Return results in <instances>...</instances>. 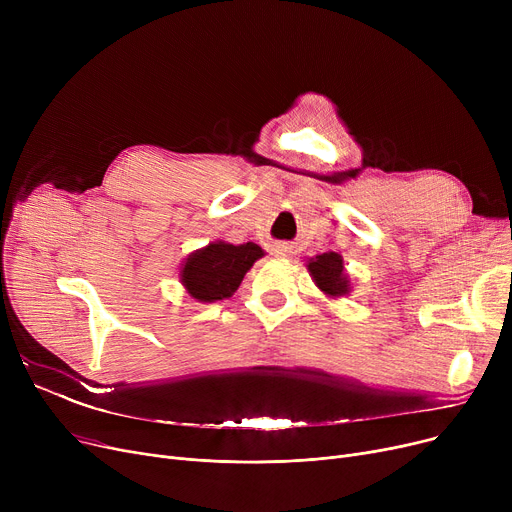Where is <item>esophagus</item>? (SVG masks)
Listing matches in <instances>:
<instances>
[{"mask_svg": "<svg viewBox=\"0 0 512 512\" xmlns=\"http://www.w3.org/2000/svg\"><path fill=\"white\" fill-rule=\"evenodd\" d=\"M276 253H278V255H286V249H284V247H278Z\"/></svg>", "mask_w": 512, "mask_h": 512, "instance_id": "esophagus-1", "label": "esophagus"}]
</instances>
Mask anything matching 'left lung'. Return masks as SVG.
<instances>
[{
    "instance_id": "left-lung-1",
    "label": "left lung",
    "mask_w": 512,
    "mask_h": 512,
    "mask_svg": "<svg viewBox=\"0 0 512 512\" xmlns=\"http://www.w3.org/2000/svg\"><path fill=\"white\" fill-rule=\"evenodd\" d=\"M309 272L315 284L330 297H342L348 292V280L342 272V257L338 253H324L309 261Z\"/></svg>"
}]
</instances>
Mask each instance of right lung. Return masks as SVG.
Here are the masks:
<instances>
[{"label":"right lung","instance_id":"right-lung-1","mask_svg":"<svg viewBox=\"0 0 512 512\" xmlns=\"http://www.w3.org/2000/svg\"><path fill=\"white\" fill-rule=\"evenodd\" d=\"M259 257L263 251L255 242L238 247L222 240L211 242L186 259L180 272L182 284L201 303L228 299Z\"/></svg>","mask_w":512,"mask_h":512}]
</instances>
